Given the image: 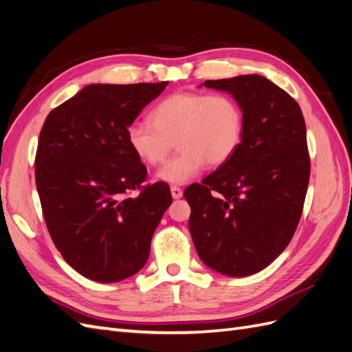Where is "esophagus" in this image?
<instances>
[{"label": "esophagus", "mask_w": 352, "mask_h": 352, "mask_svg": "<svg viewBox=\"0 0 352 352\" xmlns=\"http://www.w3.org/2000/svg\"><path fill=\"white\" fill-rule=\"evenodd\" d=\"M170 190H172V197L175 198V199H179L180 197H182V194H184V190L180 189L179 186H170Z\"/></svg>", "instance_id": "obj_1"}]
</instances>
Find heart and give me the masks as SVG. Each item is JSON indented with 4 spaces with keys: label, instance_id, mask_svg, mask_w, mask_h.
<instances>
[{
    "label": "heart",
    "instance_id": "b5f03b06",
    "mask_svg": "<svg viewBox=\"0 0 352 352\" xmlns=\"http://www.w3.org/2000/svg\"><path fill=\"white\" fill-rule=\"evenodd\" d=\"M150 122L132 123L126 141L146 166H160L173 150L179 153L158 172L167 184H186L206 164H225L238 151L245 133V113L230 94L177 92L150 111Z\"/></svg>",
    "mask_w": 352,
    "mask_h": 352
}]
</instances>
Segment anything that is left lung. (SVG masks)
Masks as SVG:
<instances>
[{
    "instance_id": "1",
    "label": "left lung",
    "mask_w": 352,
    "mask_h": 352,
    "mask_svg": "<svg viewBox=\"0 0 352 352\" xmlns=\"http://www.w3.org/2000/svg\"><path fill=\"white\" fill-rule=\"evenodd\" d=\"M204 85L241 102L245 133L229 162L185 189L189 232L202 263L242 278L274 261L300 223L310 180L305 122L291 95L260 74Z\"/></svg>"
}]
</instances>
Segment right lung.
<instances>
[{
	"instance_id": "right-lung-1",
	"label": "right lung",
	"mask_w": 352,
	"mask_h": 352,
	"mask_svg": "<svg viewBox=\"0 0 352 352\" xmlns=\"http://www.w3.org/2000/svg\"><path fill=\"white\" fill-rule=\"evenodd\" d=\"M168 82L89 85L42 126L35 180L50 236L69 265L102 283L140 272L172 204L168 185L148 184L126 129ZM135 194L133 195V192Z\"/></svg>"
}]
</instances>
